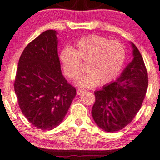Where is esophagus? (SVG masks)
<instances>
[{
  "instance_id": "34e87169",
  "label": "esophagus",
  "mask_w": 160,
  "mask_h": 160,
  "mask_svg": "<svg viewBox=\"0 0 160 160\" xmlns=\"http://www.w3.org/2000/svg\"><path fill=\"white\" fill-rule=\"evenodd\" d=\"M84 91H86L85 89H82V88H81V89H78L77 90V94L78 95H81V94H82Z\"/></svg>"
}]
</instances>
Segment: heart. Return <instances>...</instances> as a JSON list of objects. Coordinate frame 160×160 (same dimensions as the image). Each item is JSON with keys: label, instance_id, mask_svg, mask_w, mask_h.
<instances>
[{"label": "heart", "instance_id": "heart-1", "mask_svg": "<svg viewBox=\"0 0 160 160\" xmlns=\"http://www.w3.org/2000/svg\"><path fill=\"white\" fill-rule=\"evenodd\" d=\"M64 74L71 79H76L85 64L88 73L78 81V84L92 87L98 82L106 84L119 76L125 59V50L119 42L110 41L104 37L91 35L81 38L75 49L64 47L59 55Z\"/></svg>", "mask_w": 160, "mask_h": 160}]
</instances>
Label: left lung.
<instances>
[{"label":"left lung","instance_id":"obj_1","mask_svg":"<svg viewBox=\"0 0 160 160\" xmlns=\"http://www.w3.org/2000/svg\"><path fill=\"white\" fill-rule=\"evenodd\" d=\"M133 47V59L119 78L95 91L92 116L98 127L107 132L120 131L131 123L142 104L148 86L142 56Z\"/></svg>","mask_w":160,"mask_h":160}]
</instances>
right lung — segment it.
Segmentation results:
<instances>
[{"label": "right lung", "instance_id": "obj_1", "mask_svg": "<svg viewBox=\"0 0 160 160\" xmlns=\"http://www.w3.org/2000/svg\"><path fill=\"white\" fill-rule=\"evenodd\" d=\"M56 34L52 29L45 31L25 47L14 82L21 112L43 131L63 121L76 94L62 74Z\"/></svg>", "mask_w": 160, "mask_h": 160}]
</instances>
